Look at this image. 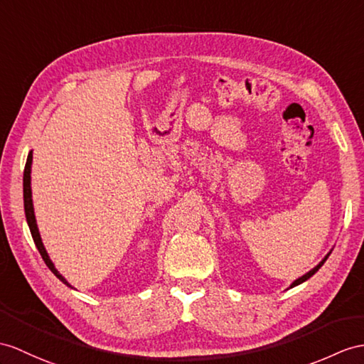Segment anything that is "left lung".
Masks as SVG:
<instances>
[{"instance_id": "8db88e82", "label": "left lung", "mask_w": 364, "mask_h": 364, "mask_svg": "<svg viewBox=\"0 0 364 364\" xmlns=\"http://www.w3.org/2000/svg\"><path fill=\"white\" fill-rule=\"evenodd\" d=\"M329 255H331V253H329ZM329 255H327V256H326V258H324V259H323V261H321L320 264H318L315 269H312V270H310V272H307L306 274H303V277H301V278H298L296 281H294V282H291V286H290V287H295V286L301 284V282H304V281H307V279H309L310 277H314V274H315V273H316L318 270H320V267H321V265H323V264L326 262V259H327V258H329Z\"/></svg>"}]
</instances>
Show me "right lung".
<instances>
[{
  "mask_svg": "<svg viewBox=\"0 0 364 364\" xmlns=\"http://www.w3.org/2000/svg\"><path fill=\"white\" fill-rule=\"evenodd\" d=\"M31 165H32V151L29 153L28 156V162H26V166H24V176H23V193H24V213H26V219H28V225L31 228V235L33 237V242L35 245H37V249L41 255L43 261L46 262L48 267L50 269V272L55 274V277L63 281L66 286H69V282L61 277V274L58 273V270L54 267V264H52V261L49 259V255L46 253V249H44V245L41 242V237H40V233H38V227H37V220H35V215H33V205H32V190H31ZM70 287V286H69Z\"/></svg>",
  "mask_w": 364,
  "mask_h": 364,
  "instance_id": "obj_1",
  "label": "right lung"
}]
</instances>
